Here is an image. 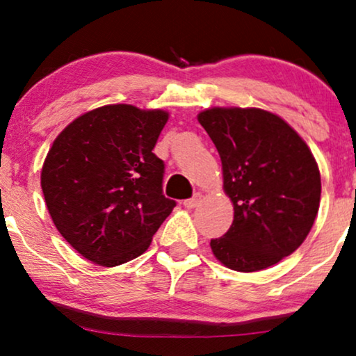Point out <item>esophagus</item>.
Segmentation results:
<instances>
[{
	"mask_svg": "<svg viewBox=\"0 0 356 356\" xmlns=\"http://www.w3.org/2000/svg\"><path fill=\"white\" fill-rule=\"evenodd\" d=\"M199 202H201V194H194V196L193 197H189V199H186V201H184L183 202V206L184 207H186V209H194V207H196L197 206V204Z\"/></svg>",
	"mask_w": 356,
	"mask_h": 356,
	"instance_id": "obj_1",
	"label": "esophagus"
}]
</instances>
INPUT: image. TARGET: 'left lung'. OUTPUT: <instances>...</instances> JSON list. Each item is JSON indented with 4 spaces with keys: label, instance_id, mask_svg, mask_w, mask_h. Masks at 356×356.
Masks as SVG:
<instances>
[{
    "label": "left lung",
    "instance_id": "8db88e82",
    "mask_svg": "<svg viewBox=\"0 0 356 356\" xmlns=\"http://www.w3.org/2000/svg\"><path fill=\"white\" fill-rule=\"evenodd\" d=\"M199 123L222 160L233 223L211 240L213 256L256 272L290 256L313 227L321 175L311 150L280 116L259 108H209Z\"/></svg>",
    "mask_w": 356,
    "mask_h": 356
}]
</instances>
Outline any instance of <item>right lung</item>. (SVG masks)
Wrapping results in <instances>:
<instances>
[{
  "instance_id": "obj_1",
  "label": "right lung",
  "mask_w": 356,
  "mask_h": 356,
  "mask_svg": "<svg viewBox=\"0 0 356 356\" xmlns=\"http://www.w3.org/2000/svg\"><path fill=\"white\" fill-rule=\"evenodd\" d=\"M168 113L105 105L67 124L48 150L42 189L51 220L74 250L115 267L147 250L177 202L163 196L152 150Z\"/></svg>"
}]
</instances>
